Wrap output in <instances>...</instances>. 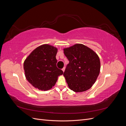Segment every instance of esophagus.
<instances>
[{
    "mask_svg": "<svg viewBox=\"0 0 126 126\" xmlns=\"http://www.w3.org/2000/svg\"><path fill=\"white\" fill-rule=\"evenodd\" d=\"M62 70L63 71V72H64V70H65V68L63 67V69H62Z\"/></svg>",
    "mask_w": 126,
    "mask_h": 126,
    "instance_id": "34e87169",
    "label": "esophagus"
}]
</instances>
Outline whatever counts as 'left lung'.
I'll use <instances>...</instances> for the list:
<instances>
[{
  "instance_id": "1",
  "label": "left lung",
  "mask_w": 126,
  "mask_h": 126,
  "mask_svg": "<svg viewBox=\"0 0 126 126\" xmlns=\"http://www.w3.org/2000/svg\"><path fill=\"white\" fill-rule=\"evenodd\" d=\"M63 52L69 61L63 76L70 89L77 93L89 89L100 73L99 57L92 49L81 44L63 48Z\"/></svg>"
}]
</instances>
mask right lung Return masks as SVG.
Here are the masks:
<instances>
[{
    "instance_id": "right-lung-1",
    "label": "right lung",
    "mask_w": 126,
    "mask_h": 126,
    "mask_svg": "<svg viewBox=\"0 0 126 126\" xmlns=\"http://www.w3.org/2000/svg\"><path fill=\"white\" fill-rule=\"evenodd\" d=\"M58 48L49 44L39 46L30 53L24 63L25 77L36 89L47 91L54 87L63 71L56 66Z\"/></svg>"
}]
</instances>
